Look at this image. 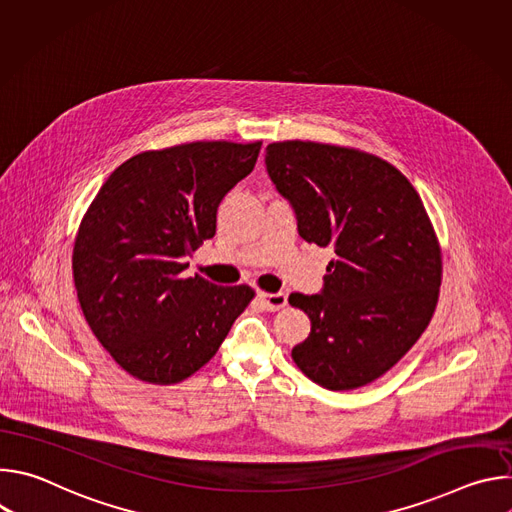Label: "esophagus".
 <instances>
[{
  "label": "esophagus",
  "instance_id": "34e87169",
  "mask_svg": "<svg viewBox=\"0 0 512 512\" xmlns=\"http://www.w3.org/2000/svg\"><path fill=\"white\" fill-rule=\"evenodd\" d=\"M259 302L263 304V308H265V310H269V312H277V310L285 308V304H287V296H285V294H281V291H277V294H265V291H261V294H259Z\"/></svg>",
  "mask_w": 512,
  "mask_h": 512
}]
</instances>
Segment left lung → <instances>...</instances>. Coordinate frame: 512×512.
I'll return each instance as SVG.
<instances>
[{"mask_svg": "<svg viewBox=\"0 0 512 512\" xmlns=\"http://www.w3.org/2000/svg\"><path fill=\"white\" fill-rule=\"evenodd\" d=\"M265 166L298 233L334 247L320 294H291L310 336L291 358L330 391L367 385L417 342L437 304L442 255L425 206L389 162L316 141L267 145Z\"/></svg>", "mask_w": 512, "mask_h": 512, "instance_id": "8db88e82", "label": "left lung"}]
</instances>
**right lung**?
<instances>
[{
	"instance_id": "add662e5",
	"label": "right lung",
	"mask_w": 512,
	"mask_h": 512,
	"mask_svg": "<svg viewBox=\"0 0 512 512\" xmlns=\"http://www.w3.org/2000/svg\"><path fill=\"white\" fill-rule=\"evenodd\" d=\"M261 141H194L123 162L91 202L72 251L81 310L123 371L180 383L216 354L249 285L182 277L216 233V210L255 168Z\"/></svg>"
}]
</instances>
